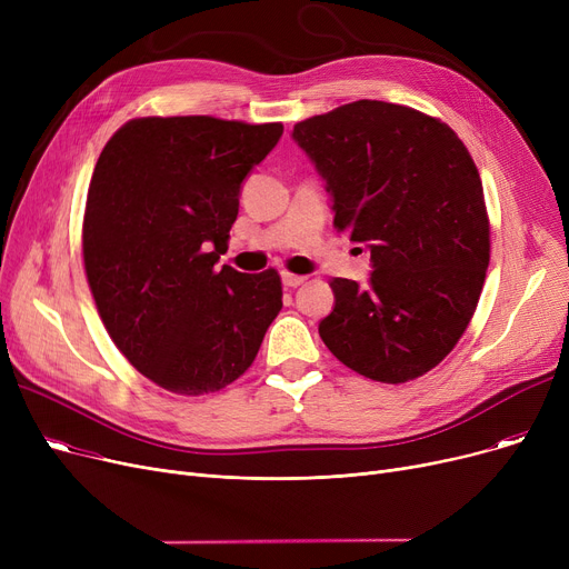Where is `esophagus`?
<instances>
[{"instance_id":"34e87169","label":"esophagus","mask_w":569,"mask_h":569,"mask_svg":"<svg viewBox=\"0 0 569 569\" xmlns=\"http://www.w3.org/2000/svg\"><path fill=\"white\" fill-rule=\"evenodd\" d=\"M281 281H283V286H288V288H297V286H302V283L307 281V277H302V274H290V272H283V274H281Z\"/></svg>"}]
</instances>
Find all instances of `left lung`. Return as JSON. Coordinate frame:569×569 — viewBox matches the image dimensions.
Here are the masks:
<instances>
[{
    "instance_id": "obj_1",
    "label": "left lung",
    "mask_w": 569,
    "mask_h": 569,
    "mask_svg": "<svg viewBox=\"0 0 569 569\" xmlns=\"http://www.w3.org/2000/svg\"><path fill=\"white\" fill-rule=\"evenodd\" d=\"M332 196L335 228L371 253L369 283L332 279L318 325L339 362L378 382L440 365L475 313L489 267L482 179L459 136L408 106L355 101L295 124Z\"/></svg>"
}]
</instances>
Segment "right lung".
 Returning a JSON list of instances; mask_svg holds the SVG:
<instances>
[{
	"instance_id": "1",
	"label": "right lung",
	"mask_w": 569,
	"mask_h": 569,
	"mask_svg": "<svg viewBox=\"0 0 569 569\" xmlns=\"http://www.w3.org/2000/svg\"><path fill=\"white\" fill-rule=\"evenodd\" d=\"M281 133L279 122L140 117L97 161L82 221L87 283L114 346L168 392L223 390L283 307L277 269L217 267L242 182Z\"/></svg>"
}]
</instances>
